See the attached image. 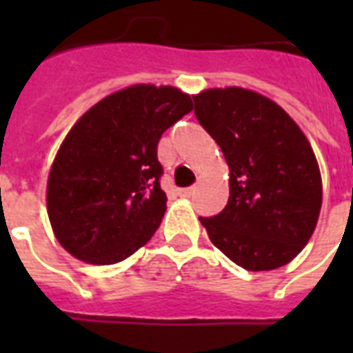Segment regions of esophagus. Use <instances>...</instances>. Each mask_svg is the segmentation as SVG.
Masks as SVG:
<instances>
[{"instance_id":"34e87169","label":"esophagus","mask_w":353,"mask_h":353,"mask_svg":"<svg viewBox=\"0 0 353 353\" xmlns=\"http://www.w3.org/2000/svg\"><path fill=\"white\" fill-rule=\"evenodd\" d=\"M192 194H194V187H187L179 190V196H181V198H190Z\"/></svg>"}]
</instances>
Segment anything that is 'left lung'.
<instances>
[{
	"label": "left lung",
	"mask_w": 353,
	"mask_h": 353,
	"mask_svg": "<svg viewBox=\"0 0 353 353\" xmlns=\"http://www.w3.org/2000/svg\"><path fill=\"white\" fill-rule=\"evenodd\" d=\"M194 113L221 148L229 168V201L199 218L210 241L247 271L291 262L317 225L323 183L306 135L288 113L254 91L207 90Z\"/></svg>",
	"instance_id": "left-lung-1"
}]
</instances>
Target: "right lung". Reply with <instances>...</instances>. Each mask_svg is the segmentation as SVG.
Instances as JSON below:
<instances>
[{
	"mask_svg": "<svg viewBox=\"0 0 353 353\" xmlns=\"http://www.w3.org/2000/svg\"><path fill=\"white\" fill-rule=\"evenodd\" d=\"M188 112L187 93L139 84L102 99L79 119L47 181V214L65 251L108 265L154 236L166 210L157 144Z\"/></svg>",
	"mask_w": 353,
	"mask_h": 353,
	"instance_id": "add662e5",
	"label": "right lung"
}]
</instances>
